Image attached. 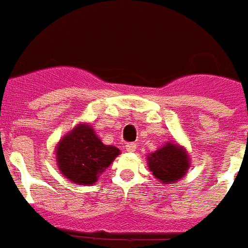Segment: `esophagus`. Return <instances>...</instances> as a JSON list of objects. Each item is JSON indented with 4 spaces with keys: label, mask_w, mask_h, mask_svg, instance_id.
Segmentation results:
<instances>
[{
    "label": "esophagus",
    "mask_w": 248,
    "mask_h": 248,
    "mask_svg": "<svg viewBox=\"0 0 248 248\" xmlns=\"http://www.w3.org/2000/svg\"><path fill=\"white\" fill-rule=\"evenodd\" d=\"M125 149L128 151V152H134V151L137 149V144L136 143H126Z\"/></svg>",
    "instance_id": "1"
}]
</instances>
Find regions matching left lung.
Wrapping results in <instances>:
<instances>
[{
    "mask_svg": "<svg viewBox=\"0 0 248 248\" xmlns=\"http://www.w3.org/2000/svg\"><path fill=\"white\" fill-rule=\"evenodd\" d=\"M149 171L162 184L179 181L190 167L189 155L185 149L173 142H167L147 156Z\"/></svg>",
    "mask_w": 248,
    "mask_h": 248,
    "instance_id": "1",
    "label": "left lung"
}]
</instances>
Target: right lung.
<instances>
[{
    "label": "right lung",
    "instance_id": "right-lung-1",
    "mask_svg": "<svg viewBox=\"0 0 248 248\" xmlns=\"http://www.w3.org/2000/svg\"><path fill=\"white\" fill-rule=\"evenodd\" d=\"M119 153V148L104 144L89 124L76 125L55 147L61 173L78 185L96 183Z\"/></svg>",
    "mask_w": 248,
    "mask_h": 248
}]
</instances>
